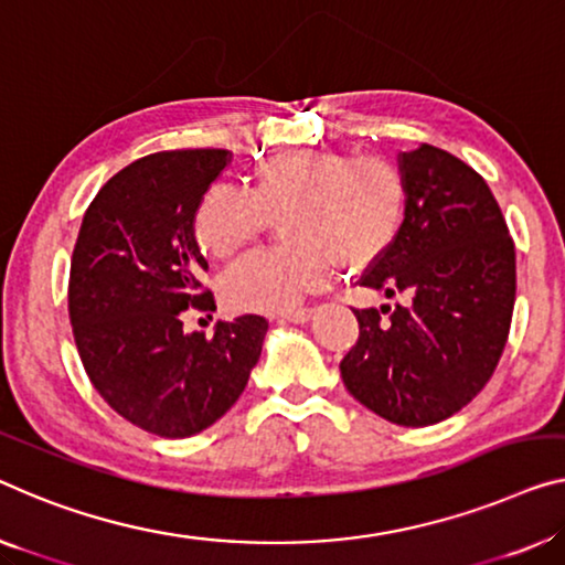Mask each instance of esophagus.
Segmentation results:
<instances>
[{
    "label": "esophagus",
    "mask_w": 565,
    "mask_h": 565,
    "mask_svg": "<svg viewBox=\"0 0 565 565\" xmlns=\"http://www.w3.org/2000/svg\"><path fill=\"white\" fill-rule=\"evenodd\" d=\"M281 319L286 322H294V324H305L311 319V309H291V311H284Z\"/></svg>",
    "instance_id": "obj_1"
}]
</instances>
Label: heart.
I'll return each instance as SVG.
<instances>
[{
    "instance_id": "heart-1",
    "label": "heart",
    "mask_w": 565,
    "mask_h": 565,
    "mask_svg": "<svg viewBox=\"0 0 565 565\" xmlns=\"http://www.w3.org/2000/svg\"><path fill=\"white\" fill-rule=\"evenodd\" d=\"M408 182L385 157L286 149L248 174V192H202L192 233L213 258H231L281 217L286 246L260 250L223 276L225 307L254 315L289 311L330 281L334 266L367 271L395 246L406 223Z\"/></svg>"
}]
</instances>
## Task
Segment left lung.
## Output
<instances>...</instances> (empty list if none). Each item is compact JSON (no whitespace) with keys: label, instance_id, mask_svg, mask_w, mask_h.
<instances>
[{"label":"left lung","instance_id":"obj_1","mask_svg":"<svg viewBox=\"0 0 565 565\" xmlns=\"http://www.w3.org/2000/svg\"><path fill=\"white\" fill-rule=\"evenodd\" d=\"M401 170L406 223L358 284L403 305L352 309L360 334L340 373L373 414L418 428L465 408L498 367L515 307V243L482 174L449 151H403Z\"/></svg>","mask_w":565,"mask_h":565}]
</instances>
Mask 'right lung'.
Here are the masks:
<instances>
[{"mask_svg": "<svg viewBox=\"0 0 565 565\" xmlns=\"http://www.w3.org/2000/svg\"><path fill=\"white\" fill-rule=\"evenodd\" d=\"M231 162L225 149H172L116 172L83 215L67 315L88 381L116 414L164 439L213 426L248 383L266 317L184 334L188 309L213 311L192 213Z\"/></svg>", "mask_w": 565, "mask_h": 565, "instance_id": "obj_1", "label": "right lung"}]
</instances>
